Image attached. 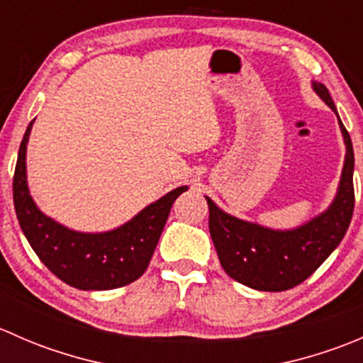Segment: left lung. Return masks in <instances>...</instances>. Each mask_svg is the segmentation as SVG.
Wrapping results in <instances>:
<instances>
[{
  "mask_svg": "<svg viewBox=\"0 0 363 363\" xmlns=\"http://www.w3.org/2000/svg\"><path fill=\"white\" fill-rule=\"evenodd\" d=\"M314 91L335 113V105L323 84L313 82ZM340 131L346 142V161L334 203L323 214L288 232L263 228L226 214L211 199L208 232L225 272L237 283L259 291H284L303 283L347 232L354 207L353 144L342 121Z\"/></svg>",
  "mask_w": 363,
  "mask_h": 363,
  "instance_id": "left-lung-1",
  "label": "left lung"
}]
</instances>
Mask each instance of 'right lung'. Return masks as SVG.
I'll list each match as a JSON object with an SVG mask.
<instances>
[{
	"mask_svg": "<svg viewBox=\"0 0 363 363\" xmlns=\"http://www.w3.org/2000/svg\"><path fill=\"white\" fill-rule=\"evenodd\" d=\"M26 130L13 174V205L29 246L43 265L77 290H113L137 281L147 269L175 199L186 186L174 189L121 228L105 233H80L65 228L38 211L26 182Z\"/></svg>",
	"mask_w": 363,
	"mask_h": 363,
	"instance_id": "add662e5",
	"label": "right lung"
}]
</instances>
